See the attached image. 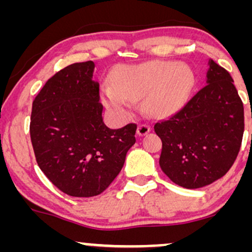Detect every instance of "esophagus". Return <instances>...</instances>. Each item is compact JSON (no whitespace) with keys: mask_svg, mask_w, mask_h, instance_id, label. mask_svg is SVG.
Returning a JSON list of instances; mask_svg holds the SVG:
<instances>
[{"mask_svg":"<svg viewBox=\"0 0 252 252\" xmlns=\"http://www.w3.org/2000/svg\"><path fill=\"white\" fill-rule=\"evenodd\" d=\"M150 131V126H147V124H140L137 126V134L138 136H144L147 135Z\"/></svg>","mask_w":252,"mask_h":252,"instance_id":"34e87169","label":"esophagus"}]
</instances>
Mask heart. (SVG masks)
<instances>
[{"label":"heart","instance_id":"b5f03b06","mask_svg":"<svg viewBox=\"0 0 252 252\" xmlns=\"http://www.w3.org/2000/svg\"><path fill=\"white\" fill-rule=\"evenodd\" d=\"M194 86V73L187 65L155 60L120 67L111 85H103L104 105L117 116L128 115L131 100L144 97V106L155 116H166L184 106Z\"/></svg>","mask_w":252,"mask_h":252}]
</instances>
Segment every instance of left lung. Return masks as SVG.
Returning <instances> with one entry per match:
<instances>
[{
	"label": "left lung",
	"instance_id": "left-lung-1",
	"mask_svg": "<svg viewBox=\"0 0 252 252\" xmlns=\"http://www.w3.org/2000/svg\"><path fill=\"white\" fill-rule=\"evenodd\" d=\"M206 84L186 105L154 126L160 167L174 184L207 186L232 167L244 132V108L230 73L210 59Z\"/></svg>",
	"mask_w": 252,
	"mask_h": 252
}]
</instances>
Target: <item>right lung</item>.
Here are the masks:
<instances>
[{
    "instance_id": "add662e5",
    "label": "right lung",
    "mask_w": 252,
    "mask_h": 252,
    "mask_svg": "<svg viewBox=\"0 0 252 252\" xmlns=\"http://www.w3.org/2000/svg\"><path fill=\"white\" fill-rule=\"evenodd\" d=\"M94 71L91 60L68 65L47 80L32 106L30 132L40 169L62 192L78 198L108 189L136 142V124H104Z\"/></svg>"
}]
</instances>
